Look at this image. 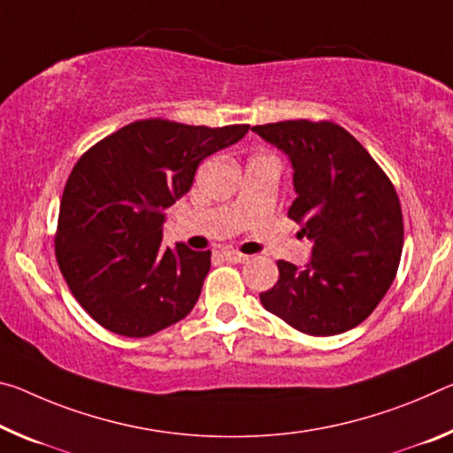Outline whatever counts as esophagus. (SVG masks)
<instances>
[{"mask_svg": "<svg viewBox=\"0 0 453 453\" xmlns=\"http://www.w3.org/2000/svg\"><path fill=\"white\" fill-rule=\"evenodd\" d=\"M221 257H226V260L232 264H243V262H248L250 256L235 252V250H224V252H221Z\"/></svg>", "mask_w": 453, "mask_h": 453, "instance_id": "esophagus-1", "label": "esophagus"}]
</instances>
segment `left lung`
<instances>
[{"instance_id":"obj_1","label":"left lung","mask_w":453,"mask_h":453,"mask_svg":"<svg viewBox=\"0 0 453 453\" xmlns=\"http://www.w3.org/2000/svg\"><path fill=\"white\" fill-rule=\"evenodd\" d=\"M252 131L288 155V218L312 242L304 268L280 260L262 306L312 336L355 328L381 303L397 274L403 215L391 179L361 142L328 120H282Z\"/></svg>"}]
</instances>
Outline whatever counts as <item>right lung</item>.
Masks as SVG:
<instances>
[{"mask_svg": "<svg viewBox=\"0 0 453 453\" xmlns=\"http://www.w3.org/2000/svg\"><path fill=\"white\" fill-rule=\"evenodd\" d=\"M250 125L134 120L78 159L62 193L56 260L100 326L142 339L196 306L211 252L161 246L165 210L191 189L199 163L243 139Z\"/></svg>", "mask_w": 453, "mask_h": 453, "instance_id": "obj_1", "label": "right lung"}]
</instances>
